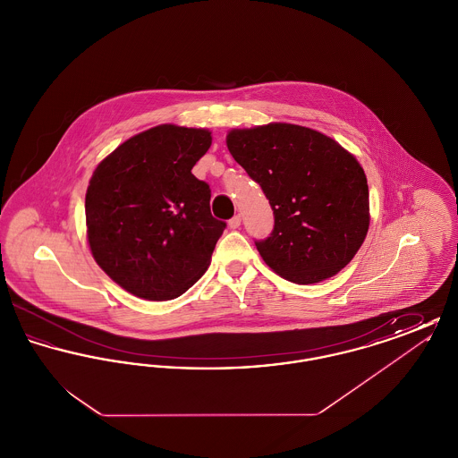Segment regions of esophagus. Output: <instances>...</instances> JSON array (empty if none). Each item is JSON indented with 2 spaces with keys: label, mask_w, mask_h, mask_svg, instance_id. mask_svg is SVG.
<instances>
[{
  "label": "esophagus",
  "mask_w": 458,
  "mask_h": 458,
  "mask_svg": "<svg viewBox=\"0 0 458 458\" xmlns=\"http://www.w3.org/2000/svg\"><path fill=\"white\" fill-rule=\"evenodd\" d=\"M240 223H242V218H240V215H235L233 218L228 221V226H230L232 230H235V228H239Z\"/></svg>",
  "instance_id": "esophagus-1"
}]
</instances>
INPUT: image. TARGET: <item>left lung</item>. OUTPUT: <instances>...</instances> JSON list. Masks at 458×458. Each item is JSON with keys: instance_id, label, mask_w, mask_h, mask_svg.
<instances>
[{"instance_id": "8db88e82", "label": "left lung", "mask_w": 458, "mask_h": 458, "mask_svg": "<svg viewBox=\"0 0 458 458\" xmlns=\"http://www.w3.org/2000/svg\"><path fill=\"white\" fill-rule=\"evenodd\" d=\"M226 146L271 204L273 232L256 247L273 271L318 284L353 259L369 230V187L347 149L292 123L235 129Z\"/></svg>"}]
</instances>
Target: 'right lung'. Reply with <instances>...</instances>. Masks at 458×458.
I'll return each instance as SVG.
<instances>
[{"instance_id": "obj_1", "label": "right lung", "mask_w": 458, "mask_h": 458, "mask_svg": "<svg viewBox=\"0 0 458 458\" xmlns=\"http://www.w3.org/2000/svg\"><path fill=\"white\" fill-rule=\"evenodd\" d=\"M211 131L157 125L118 146L86 194L92 258L114 284L146 301H172L206 273L225 221L192 174Z\"/></svg>"}]
</instances>
